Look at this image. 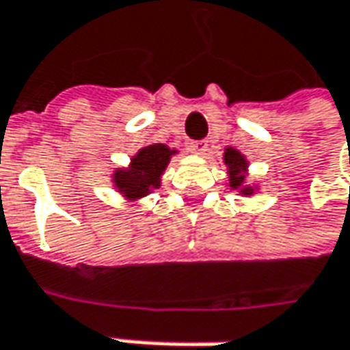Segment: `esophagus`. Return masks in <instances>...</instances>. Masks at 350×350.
Returning a JSON list of instances; mask_svg holds the SVG:
<instances>
[{
  "label": "esophagus",
  "mask_w": 350,
  "mask_h": 350,
  "mask_svg": "<svg viewBox=\"0 0 350 350\" xmlns=\"http://www.w3.org/2000/svg\"><path fill=\"white\" fill-rule=\"evenodd\" d=\"M189 149L193 152H198V154H205V151L209 149V143L205 141V139H199V141H191L189 143Z\"/></svg>",
  "instance_id": "34e87169"
}]
</instances>
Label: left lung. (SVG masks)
<instances>
[{"instance_id":"obj_1","label":"left lung","mask_w":350,"mask_h":350,"mask_svg":"<svg viewBox=\"0 0 350 350\" xmlns=\"http://www.w3.org/2000/svg\"><path fill=\"white\" fill-rule=\"evenodd\" d=\"M224 163L228 164V174H230V187H242V193H252L250 187H244V176L242 170H246V161L244 157L234 149H226L224 152Z\"/></svg>"}]
</instances>
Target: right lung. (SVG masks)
<instances>
[{
	"instance_id": "1",
	"label": "right lung",
	"mask_w": 350,
	"mask_h": 350,
	"mask_svg": "<svg viewBox=\"0 0 350 350\" xmlns=\"http://www.w3.org/2000/svg\"><path fill=\"white\" fill-rule=\"evenodd\" d=\"M170 154H174V151H170L166 145H161V143L143 147L133 157L129 170L116 172V187L129 199L147 196L152 187L161 186V174L170 161Z\"/></svg>"
}]
</instances>
